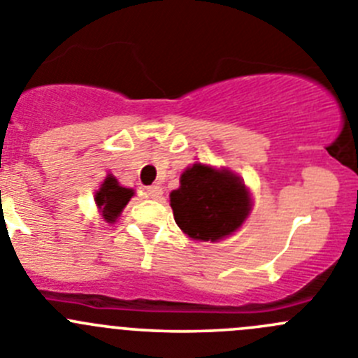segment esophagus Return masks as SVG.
Instances as JSON below:
<instances>
[{
  "label": "esophagus",
  "instance_id": "1",
  "mask_svg": "<svg viewBox=\"0 0 358 358\" xmlns=\"http://www.w3.org/2000/svg\"><path fill=\"white\" fill-rule=\"evenodd\" d=\"M162 196V189L159 185H152V187H146L145 189V198L148 199H159Z\"/></svg>",
  "mask_w": 358,
  "mask_h": 358
}]
</instances>
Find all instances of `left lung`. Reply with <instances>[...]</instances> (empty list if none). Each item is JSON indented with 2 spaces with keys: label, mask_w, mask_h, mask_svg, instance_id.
Instances as JSON below:
<instances>
[{
  "label": "left lung",
  "mask_w": 358,
  "mask_h": 358,
  "mask_svg": "<svg viewBox=\"0 0 358 358\" xmlns=\"http://www.w3.org/2000/svg\"><path fill=\"white\" fill-rule=\"evenodd\" d=\"M169 201L178 228L201 242H219L233 235L252 206L240 176L206 164H192L182 173Z\"/></svg>",
  "instance_id": "8db88e82"
}]
</instances>
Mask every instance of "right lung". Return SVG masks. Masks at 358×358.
Masks as SVG:
<instances>
[{
  "label": "right lung",
  "instance_id": "add662e5",
  "mask_svg": "<svg viewBox=\"0 0 358 358\" xmlns=\"http://www.w3.org/2000/svg\"><path fill=\"white\" fill-rule=\"evenodd\" d=\"M132 196V189L122 187L115 176L108 175L102 182V185H100V189L95 192L96 208L102 213L103 220L113 224V222H116V219L123 212V208H125Z\"/></svg>",
  "mask_w": 358,
  "mask_h": 358
}]
</instances>
